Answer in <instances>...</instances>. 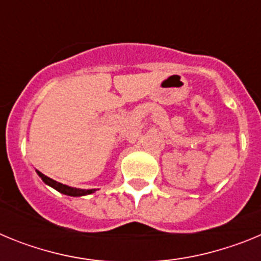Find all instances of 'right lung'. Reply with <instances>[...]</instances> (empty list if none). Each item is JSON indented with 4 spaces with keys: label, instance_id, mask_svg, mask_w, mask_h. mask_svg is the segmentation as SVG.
<instances>
[{
    "label": "right lung",
    "instance_id": "1",
    "mask_svg": "<svg viewBox=\"0 0 261 261\" xmlns=\"http://www.w3.org/2000/svg\"><path fill=\"white\" fill-rule=\"evenodd\" d=\"M36 172H38L39 176L41 177V180L44 181L47 186L52 187V188L59 191V192L62 193V195L71 196V197H80V196L91 195V193H94L96 191V190H80V188H73V187H69L66 186V184H62L56 180H53V179H50V177L45 176L44 174H41L40 171H36Z\"/></svg>",
    "mask_w": 261,
    "mask_h": 261
}]
</instances>
